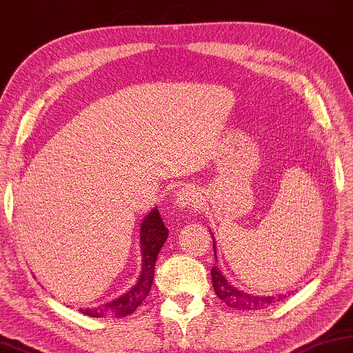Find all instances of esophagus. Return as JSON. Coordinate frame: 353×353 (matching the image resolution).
<instances>
[{
	"mask_svg": "<svg viewBox=\"0 0 353 353\" xmlns=\"http://www.w3.org/2000/svg\"><path fill=\"white\" fill-rule=\"evenodd\" d=\"M174 202L179 206V208H199L202 205V196L200 192L192 188V186H183V188L179 190L174 196Z\"/></svg>",
	"mask_w": 353,
	"mask_h": 353,
	"instance_id": "obj_1",
	"label": "esophagus"
}]
</instances>
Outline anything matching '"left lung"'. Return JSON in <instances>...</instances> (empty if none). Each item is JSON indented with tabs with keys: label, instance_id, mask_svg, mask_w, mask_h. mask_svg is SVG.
Returning a JSON list of instances; mask_svg holds the SVG:
<instances>
[{
	"label": "left lung",
	"instance_id": "left-lung-1",
	"mask_svg": "<svg viewBox=\"0 0 353 353\" xmlns=\"http://www.w3.org/2000/svg\"><path fill=\"white\" fill-rule=\"evenodd\" d=\"M212 248H214V255H216V243H214ZM211 277H212L214 291H216L219 299L223 300L230 307L252 310V309L269 306L271 303L281 300L283 296L286 299V295L260 296V295H252V294H246L243 291H240V289L234 288V285H231V283L223 277L222 272H220V269L216 265H214L211 269Z\"/></svg>",
	"mask_w": 353,
	"mask_h": 353
}]
</instances>
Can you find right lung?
<instances>
[{"instance_id":"right-lung-1","label":"right lung","mask_w":353,"mask_h":353,"mask_svg":"<svg viewBox=\"0 0 353 353\" xmlns=\"http://www.w3.org/2000/svg\"><path fill=\"white\" fill-rule=\"evenodd\" d=\"M168 237V230L165 228L161 214L157 208L148 212L141 223V251H142V269L136 285L128 292L121 295L103 305L96 307L81 309L84 315L92 319H122L133 314L137 306L147 299L154 277V265L159 251L162 250L165 240Z\"/></svg>"}]
</instances>
